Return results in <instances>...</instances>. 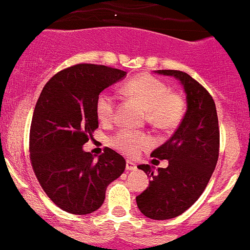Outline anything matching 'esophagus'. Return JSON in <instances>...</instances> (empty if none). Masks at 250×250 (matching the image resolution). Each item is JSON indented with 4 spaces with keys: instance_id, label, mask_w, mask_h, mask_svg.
<instances>
[{
    "instance_id": "34e87169",
    "label": "esophagus",
    "mask_w": 250,
    "mask_h": 250,
    "mask_svg": "<svg viewBox=\"0 0 250 250\" xmlns=\"http://www.w3.org/2000/svg\"><path fill=\"white\" fill-rule=\"evenodd\" d=\"M125 168H127V170H136L137 166L136 163H133L132 161H127L125 162Z\"/></svg>"
}]
</instances>
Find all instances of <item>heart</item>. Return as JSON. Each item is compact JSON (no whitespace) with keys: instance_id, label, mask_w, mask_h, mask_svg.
Returning a JSON list of instances; mask_svg holds the SVG:
<instances>
[{"instance_id":"heart-1","label":"heart","mask_w":250,"mask_h":250,"mask_svg":"<svg viewBox=\"0 0 250 250\" xmlns=\"http://www.w3.org/2000/svg\"><path fill=\"white\" fill-rule=\"evenodd\" d=\"M125 93L133 97L147 111L148 122L159 129L177 127L183 117L184 105L177 94L158 78L141 75L128 81L123 87ZM96 113L103 123L113 121L116 114V98L109 92H102L96 101ZM116 149L134 157L150 146V138L145 133L133 130H120L111 138Z\"/></svg>"}]
</instances>
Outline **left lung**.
<instances>
[{
	"mask_svg": "<svg viewBox=\"0 0 250 250\" xmlns=\"http://www.w3.org/2000/svg\"><path fill=\"white\" fill-rule=\"evenodd\" d=\"M157 73L181 81L187 98L179 127L150 154L168 159V167L154 173L149 164L138 166L152 181L136 198L137 206L146 217L164 220L186 212L206 189L219 156V125L214 101L201 83L182 71L159 69Z\"/></svg>",
	"mask_w": 250,
	"mask_h": 250,
	"instance_id": "obj_1",
	"label": "left lung"
}]
</instances>
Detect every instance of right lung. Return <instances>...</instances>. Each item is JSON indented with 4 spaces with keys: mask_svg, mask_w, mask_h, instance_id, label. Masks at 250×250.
Here are the masks:
<instances>
[{
    "mask_svg": "<svg viewBox=\"0 0 250 250\" xmlns=\"http://www.w3.org/2000/svg\"><path fill=\"white\" fill-rule=\"evenodd\" d=\"M125 76L112 67L76 64L53 76L36 103L30 130L33 172L51 201L72 214L97 210L108 184L125 172V158L111 148L98 159L82 148L98 128L97 97Z\"/></svg>",
    "mask_w": 250,
    "mask_h": 250,
    "instance_id": "1",
    "label": "right lung"
}]
</instances>
